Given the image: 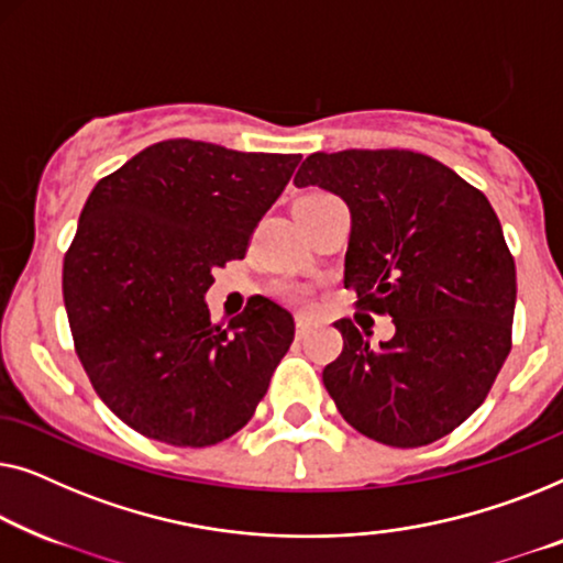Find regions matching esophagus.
I'll return each instance as SVG.
<instances>
[{
    "label": "esophagus",
    "mask_w": 563,
    "mask_h": 563,
    "mask_svg": "<svg viewBox=\"0 0 563 563\" xmlns=\"http://www.w3.org/2000/svg\"><path fill=\"white\" fill-rule=\"evenodd\" d=\"M311 327H313V321H311V316H306V313H298L296 316V336L298 339H303L308 331H311Z\"/></svg>",
    "instance_id": "1"
}]
</instances>
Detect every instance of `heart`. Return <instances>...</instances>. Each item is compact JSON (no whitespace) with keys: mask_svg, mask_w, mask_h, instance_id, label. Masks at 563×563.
Returning <instances> with one entry per match:
<instances>
[{"mask_svg":"<svg viewBox=\"0 0 563 563\" xmlns=\"http://www.w3.org/2000/svg\"><path fill=\"white\" fill-rule=\"evenodd\" d=\"M311 196H313V194H311ZM285 292H288L290 298H300V296H303V290L296 288V285H290V288H285Z\"/></svg>","mask_w":563,"mask_h":563,"instance_id":"b5f03b06","label":"heart"}]
</instances>
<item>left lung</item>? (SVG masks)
<instances>
[{"mask_svg": "<svg viewBox=\"0 0 563 563\" xmlns=\"http://www.w3.org/2000/svg\"><path fill=\"white\" fill-rule=\"evenodd\" d=\"M292 184L350 206L344 288L395 323L379 346H369V329L334 323L344 350L323 369V385L339 413L387 446L446 437L485 402L510 354L516 263L493 206L410 150L313 153Z\"/></svg>", "mask_w": 563, "mask_h": 563, "instance_id": "left-lung-1", "label": "left lung"}]
</instances>
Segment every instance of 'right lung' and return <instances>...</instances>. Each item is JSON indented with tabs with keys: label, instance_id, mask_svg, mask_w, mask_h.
Here are the masks:
<instances>
[{
	"label": "right lung",
	"instance_id": "1",
	"mask_svg": "<svg viewBox=\"0 0 563 563\" xmlns=\"http://www.w3.org/2000/svg\"><path fill=\"white\" fill-rule=\"evenodd\" d=\"M300 155L165 140L101 178L63 263V300L93 390L142 437L211 446L250 421L296 334L252 298L211 323L213 271L242 260Z\"/></svg>",
	"mask_w": 563,
	"mask_h": 563
}]
</instances>
